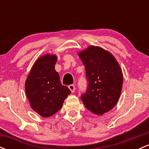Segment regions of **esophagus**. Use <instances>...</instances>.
<instances>
[{"label":"esophagus","mask_w":149,"mask_h":149,"mask_svg":"<svg viewBox=\"0 0 149 149\" xmlns=\"http://www.w3.org/2000/svg\"><path fill=\"white\" fill-rule=\"evenodd\" d=\"M69 88L70 89V90H71V92H74L75 90H76V88H75V85H73V84L69 85Z\"/></svg>","instance_id":"34e87169"}]
</instances>
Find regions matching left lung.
Returning a JSON list of instances; mask_svg holds the SVG:
<instances>
[{
    "label": "left lung",
    "mask_w": 149,
    "mask_h": 149,
    "mask_svg": "<svg viewBox=\"0 0 149 149\" xmlns=\"http://www.w3.org/2000/svg\"><path fill=\"white\" fill-rule=\"evenodd\" d=\"M78 54L85 67L88 82L80 99L87 109L102 115L111 110L119 100L122 70L113 56L100 47L90 46Z\"/></svg>",
    "instance_id": "1"
}]
</instances>
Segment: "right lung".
Instances as JSON below:
<instances>
[{"mask_svg":"<svg viewBox=\"0 0 149 149\" xmlns=\"http://www.w3.org/2000/svg\"><path fill=\"white\" fill-rule=\"evenodd\" d=\"M55 55L42 56L36 61L25 83L31 107L42 117H49L62 107L71 90L61 83L54 65Z\"/></svg>","mask_w":149,"mask_h":149,"instance_id":"right-lung-1","label":"right lung"}]
</instances>
